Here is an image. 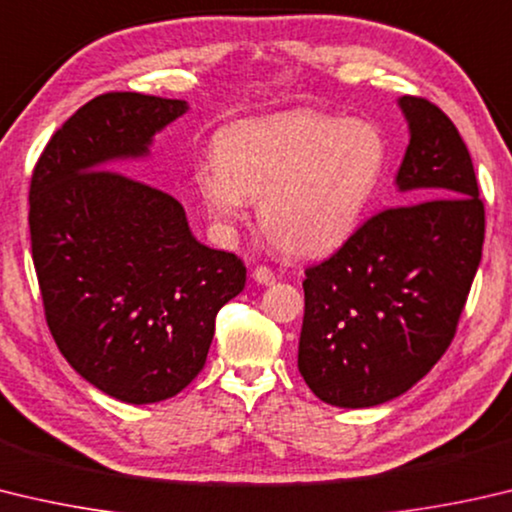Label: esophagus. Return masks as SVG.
<instances>
[{
    "label": "esophagus",
    "mask_w": 512,
    "mask_h": 512,
    "mask_svg": "<svg viewBox=\"0 0 512 512\" xmlns=\"http://www.w3.org/2000/svg\"><path fill=\"white\" fill-rule=\"evenodd\" d=\"M253 280L262 286H271V284H275V273L266 266H257L253 271Z\"/></svg>",
    "instance_id": "34e87169"
}]
</instances>
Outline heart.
<instances>
[{"mask_svg": "<svg viewBox=\"0 0 512 512\" xmlns=\"http://www.w3.org/2000/svg\"><path fill=\"white\" fill-rule=\"evenodd\" d=\"M387 143L369 120L295 109L244 120L194 167V192L212 224L232 232L259 199L257 219L291 257H320L356 232L383 179Z\"/></svg>", "mask_w": 512, "mask_h": 512, "instance_id": "b5f03b06", "label": "heart"}]
</instances>
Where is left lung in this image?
Segmentation results:
<instances>
[{
  "instance_id": "8db88e82",
  "label": "left lung",
  "mask_w": 512,
  "mask_h": 512,
  "mask_svg": "<svg viewBox=\"0 0 512 512\" xmlns=\"http://www.w3.org/2000/svg\"><path fill=\"white\" fill-rule=\"evenodd\" d=\"M410 127L396 188L407 206L367 219L306 268L297 369L320 401L358 410L414 387L450 347L481 262L483 203L452 120L398 98Z\"/></svg>"
}]
</instances>
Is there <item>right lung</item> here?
<instances>
[{
  "label": "right lung",
  "instance_id": "obj_1",
  "mask_svg": "<svg viewBox=\"0 0 512 512\" xmlns=\"http://www.w3.org/2000/svg\"><path fill=\"white\" fill-rule=\"evenodd\" d=\"M190 105L114 91L82 105L37 161L29 192L46 324L78 374L116 401L172 398L206 365L246 266L203 246L170 194L109 170L150 156Z\"/></svg>",
  "mask_w": 512,
  "mask_h": 512
}]
</instances>
